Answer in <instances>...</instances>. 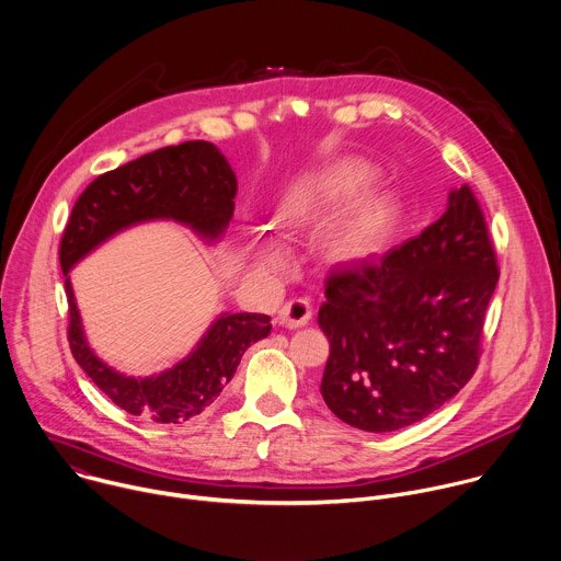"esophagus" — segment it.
<instances>
[{"label":"esophagus","mask_w":561,"mask_h":561,"mask_svg":"<svg viewBox=\"0 0 561 561\" xmlns=\"http://www.w3.org/2000/svg\"><path fill=\"white\" fill-rule=\"evenodd\" d=\"M311 320V300L309 298H294L285 302L278 311V322L283 327H302Z\"/></svg>","instance_id":"34e87169"}]
</instances>
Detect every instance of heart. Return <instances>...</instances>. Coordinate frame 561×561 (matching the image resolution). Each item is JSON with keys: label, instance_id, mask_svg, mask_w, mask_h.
I'll return each instance as SVG.
<instances>
[{"label": "heart", "instance_id": "b5f03b06", "mask_svg": "<svg viewBox=\"0 0 561 561\" xmlns=\"http://www.w3.org/2000/svg\"><path fill=\"white\" fill-rule=\"evenodd\" d=\"M376 179L371 165L358 159L335 161L305 179L287 201L289 220L329 216L356 201ZM398 207L387 194L363 198L329 234L327 250L333 259L350 261L371 254L389 234Z\"/></svg>", "mask_w": 561, "mask_h": 561}]
</instances>
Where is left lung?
<instances>
[{"instance_id":"8db88e82","label":"left lung","mask_w":561,"mask_h":561,"mask_svg":"<svg viewBox=\"0 0 561 561\" xmlns=\"http://www.w3.org/2000/svg\"><path fill=\"white\" fill-rule=\"evenodd\" d=\"M500 278L484 211L469 185L382 259L335 267L318 324L329 339L320 393L343 422L389 433L420 422L476 374Z\"/></svg>"}]
</instances>
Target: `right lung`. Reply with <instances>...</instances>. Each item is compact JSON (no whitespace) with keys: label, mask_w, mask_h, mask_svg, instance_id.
<instances>
[{"label":"right lung","mask_w":561,"mask_h":561,"mask_svg":"<svg viewBox=\"0 0 561 561\" xmlns=\"http://www.w3.org/2000/svg\"><path fill=\"white\" fill-rule=\"evenodd\" d=\"M234 196L237 176L228 159L214 144L185 141L96 176L72 207L59 245L70 352L88 378L130 415L183 424L205 411L237 374L245 350L270 333V316L220 313L185 360L159 376L133 378L107 367L88 347L68 272L105 239L144 220L172 218L216 241L230 226Z\"/></svg>","instance_id":"add662e5"}]
</instances>
